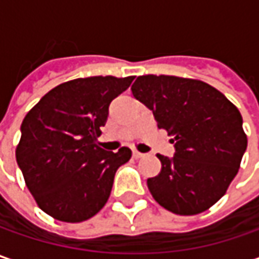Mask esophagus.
<instances>
[{"instance_id": "34e87169", "label": "esophagus", "mask_w": 259, "mask_h": 259, "mask_svg": "<svg viewBox=\"0 0 259 259\" xmlns=\"http://www.w3.org/2000/svg\"><path fill=\"white\" fill-rule=\"evenodd\" d=\"M145 154H143V153H140V151H133V157L134 158H143Z\"/></svg>"}]
</instances>
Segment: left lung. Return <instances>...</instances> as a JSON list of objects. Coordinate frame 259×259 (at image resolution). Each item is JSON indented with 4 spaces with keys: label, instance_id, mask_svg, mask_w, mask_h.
Masks as SVG:
<instances>
[{
    "label": "left lung",
    "instance_id": "8db88e82",
    "mask_svg": "<svg viewBox=\"0 0 259 259\" xmlns=\"http://www.w3.org/2000/svg\"><path fill=\"white\" fill-rule=\"evenodd\" d=\"M131 91L153 111L158 128L174 137L173 158L157 154L161 171L147 180L150 193L176 214L207 210L226 193L246 150L241 112L197 79L138 76Z\"/></svg>",
    "mask_w": 259,
    "mask_h": 259
}]
</instances>
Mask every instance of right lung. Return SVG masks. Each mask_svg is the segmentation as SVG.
Listing matches in <instances>:
<instances>
[{
    "instance_id": "right-lung-1",
    "label": "right lung",
    "mask_w": 259,
    "mask_h": 259,
    "mask_svg": "<svg viewBox=\"0 0 259 259\" xmlns=\"http://www.w3.org/2000/svg\"><path fill=\"white\" fill-rule=\"evenodd\" d=\"M134 76L79 77L53 88L28 111L15 148L17 164L38 207L62 222L77 224L109 199L119 165L131 150L98 145L108 108Z\"/></svg>"
}]
</instances>
